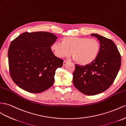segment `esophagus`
Returning <instances> with one entry per match:
<instances>
[{
  "label": "esophagus",
  "instance_id": "obj_1",
  "mask_svg": "<svg viewBox=\"0 0 126 126\" xmlns=\"http://www.w3.org/2000/svg\"><path fill=\"white\" fill-rule=\"evenodd\" d=\"M67 63H68V62H67V61H64V62H63V66H65V65H66V64H67Z\"/></svg>",
  "mask_w": 126,
  "mask_h": 126
}]
</instances>
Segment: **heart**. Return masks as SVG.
Returning <instances> with one entry per match:
<instances>
[{
	"mask_svg": "<svg viewBox=\"0 0 126 126\" xmlns=\"http://www.w3.org/2000/svg\"><path fill=\"white\" fill-rule=\"evenodd\" d=\"M100 47L99 42L96 39L67 37L63 39L62 43L55 42L51 48L58 57H66L71 54L77 63L86 65L96 59Z\"/></svg>",
	"mask_w": 126,
	"mask_h": 126,
	"instance_id": "1",
	"label": "heart"
}]
</instances>
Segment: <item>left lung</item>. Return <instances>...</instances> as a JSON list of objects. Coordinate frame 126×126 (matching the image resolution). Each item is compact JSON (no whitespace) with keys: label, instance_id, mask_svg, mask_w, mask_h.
Returning a JSON list of instances; mask_svg holds the SVG:
<instances>
[{"label":"left lung","instance_id":"8db88e82","mask_svg":"<svg viewBox=\"0 0 126 126\" xmlns=\"http://www.w3.org/2000/svg\"><path fill=\"white\" fill-rule=\"evenodd\" d=\"M100 42V50L96 59L85 66L75 64L73 83L87 95L98 94L108 89L117 77L121 66L120 54L114 42L98 34L93 33Z\"/></svg>","mask_w":126,"mask_h":126}]
</instances>
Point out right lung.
I'll return each mask as SVG.
<instances>
[{
  "label": "right lung",
  "instance_id": "add662e5",
  "mask_svg": "<svg viewBox=\"0 0 126 126\" xmlns=\"http://www.w3.org/2000/svg\"><path fill=\"white\" fill-rule=\"evenodd\" d=\"M57 38L48 32H25L11 42L8 51L9 73L19 87L39 93L53 85L56 70L63 64V60L51 50Z\"/></svg>",
  "mask_w": 126,
  "mask_h": 126
}]
</instances>
